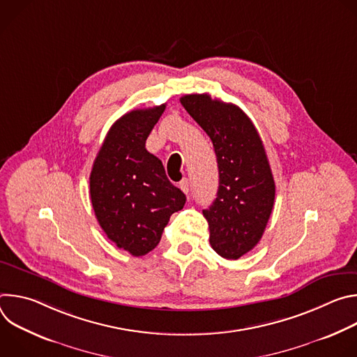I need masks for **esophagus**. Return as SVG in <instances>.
<instances>
[{"instance_id":"1","label":"esophagus","mask_w":357,"mask_h":357,"mask_svg":"<svg viewBox=\"0 0 357 357\" xmlns=\"http://www.w3.org/2000/svg\"><path fill=\"white\" fill-rule=\"evenodd\" d=\"M179 188L182 189L183 193L188 195V193H189V181H188L186 178H183V179L179 182Z\"/></svg>"}]
</instances>
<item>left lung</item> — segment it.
I'll return each mask as SVG.
<instances>
[{
  "label": "left lung",
  "instance_id": "left-lung-1",
  "mask_svg": "<svg viewBox=\"0 0 357 357\" xmlns=\"http://www.w3.org/2000/svg\"><path fill=\"white\" fill-rule=\"evenodd\" d=\"M181 105L213 142L219 168L215 202L203 216L212 248L237 260L257 245L274 206L275 183L264 144L247 114L209 94H186Z\"/></svg>",
  "mask_w": 357,
  "mask_h": 357
}]
</instances>
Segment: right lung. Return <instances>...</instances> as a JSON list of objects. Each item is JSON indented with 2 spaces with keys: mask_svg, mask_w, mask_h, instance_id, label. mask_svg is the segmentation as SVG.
Instances as JSON below:
<instances>
[{
  "mask_svg": "<svg viewBox=\"0 0 357 357\" xmlns=\"http://www.w3.org/2000/svg\"><path fill=\"white\" fill-rule=\"evenodd\" d=\"M165 105L132 110L109 130L90 174L98 225L119 248L139 257L154 250L172 213L186 202L167 178L161 160L145 149Z\"/></svg>",
  "mask_w": 357,
  "mask_h": 357,
  "instance_id": "1",
  "label": "right lung"
}]
</instances>
